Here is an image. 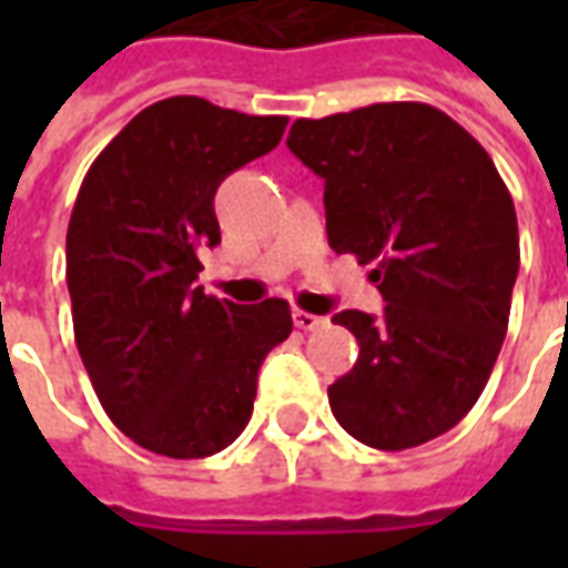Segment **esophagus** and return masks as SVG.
<instances>
[{
    "instance_id": "34e87169",
    "label": "esophagus",
    "mask_w": 568,
    "mask_h": 568,
    "mask_svg": "<svg viewBox=\"0 0 568 568\" xmlns=\"http://www.w3.org/2000/svg\"><path fill=\"white\" fill-rule=\"evenodd\" d=\"M292 320H295V325L301 332H316V328L325 325V316H316V313H307V310H295Z\"/></svg>"
}]
</instances>
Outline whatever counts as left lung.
Instances as JSON below:
<instances>
[{
	"label": "left lung",
	"mask_w": 568,
	"mask_h": 568,
	"mask_svg": "<svg viewBox=\"0 0 568 568\" xmlns=\"http://www.w3.org/2000/svg\"><path fill=\"white\" fill-rule=\"evenodd\" d=\"M285 145L325 182L337 255L377 264L386 310H344L358 358L328 386L337 423L377 450L450 432L475 407L508 332L520 267L514 200L484 145L426 103L297 118Z\"/></svg>",
	"instance_id": "obj_1"
}]
</instances>
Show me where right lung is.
<instances>
[{
    "label": "right lung",
    "mask_w": 568,
    "mask_h": 568,
    "mask_svg": "<svg viewBox=\"0 0 568 568\" xmlns=\"http://www.w3.org/2000/svg\"><path fill=\"white\" fill-rule=\"evenodd\" d=\"M288 118L200 97L142 109L81 182L67 283L81 362L109 419L140 447L203 459L252 417L258 368L292 334L283 297L203 295L200 252L222 243L215 191L280 145Z\"/></svg>",
    "instance_id": "obj_1"
}]
</instances>
